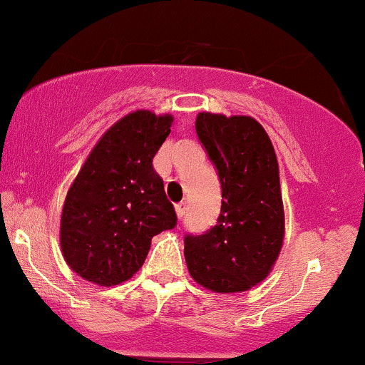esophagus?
<instances>
[{"label":"esophagus","mask_w":365,"mask_h":365,"mask_svg":"<svg viewBox=\"0 0 365 365\" xmlns=\"http://www.w3.org/2000/svg\"><path fill=\"white\" fill-rule=\"evenodd\" d=\"M175 212H177L178 219H182L183 216H185V212H187V204H185V202H180V204L175 205Z\"/></svg>","instance_id":"esophagus-1"}]
</instances>
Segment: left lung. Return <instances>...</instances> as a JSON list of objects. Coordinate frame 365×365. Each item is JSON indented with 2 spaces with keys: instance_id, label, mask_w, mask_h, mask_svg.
<instances>
[{
  "instance_id": "1",
  "label": "left lung",
  "mask_w": 365,
  "mask_h": 365,
  "mask_svg": "<svg viewBox=\"0 0 365 365\" xmlns=\"http://www.w3.org/2000/svg\"><path fill=\"white\" fill-rule=\"evenodd\" d=\"M195 130L217 168L222 205L216 226L185 236L188 272L212 292L250 291L267 279L284 243L277 155L253 117L200 112Z\"/></svg>"
}]
</instances>
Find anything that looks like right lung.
Segmentation results:
<instances>
[{"label": "right lung", "instance_id": "1", "mask_svg": "<svg viewBox=\"0 0 365 365\" xmlns=\"http://www.w3.org/2000/svg\"><path fill=\"white\" fill-rule=\"evenodd\" d=\"M173 115L135 110L98 139L69 187L61 214V252L80 277L96 285L130 279L153 236L177 225L153 158Z\"/></svg>", "mask_w": 365, "mask_h": 365}]
</instances>
